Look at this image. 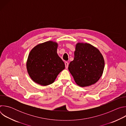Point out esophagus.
Segmentation results:
<instances>
[{
    "instance_id": "34e87169",
    "label": "esophagus",
    "mask_w": 126,
    "mask_h": 126,
    "mask_svg": "<svg viewBox=\"0 0 126 126\" xmlns=\"http://www.w3.org/2000/svg\"><path fill=\"white\" fill-rule=\"evenodd\" d=\"M65 68H66V69H68L69 63H68L67 62H65Z\"/></svg>"
}]
</instances>
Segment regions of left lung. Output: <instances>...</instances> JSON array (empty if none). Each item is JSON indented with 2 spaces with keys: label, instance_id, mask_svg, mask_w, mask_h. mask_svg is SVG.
<instances>
[{
  "label": "left lung",
  "instance_id": "8db88e82",
  "mask_svg": "<svg viewBox=\"0 0 126 126\" xmlns=\"http://www.w3.org/2000/svg\"><path fill=\"white\" fill-rule=\"evenodd\" d=\"M104 67V57L98 48L87 43L76 44L74 58L68 70L77 85L85 87L95 84L102 76Z\"/></svg>",
  "mask_w": 126,
  "mask_h": 126
}]
</instances>
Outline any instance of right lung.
<instances>
[{
  "label": "right lung",
  "mask_w": 126,
  "mask_h": 126,
  "mask_svg": "<svg viewBox=\"0 0 126 126\" xmlns=\"http://www.w3.org/2000/svg\"><path fill=\"white\" fill-rule=\"evenodd\" d=\"M58 44L48 41L35 46L30 51L26 62L27 72L35 83L47 86L55 81L65 69V64L57 53Z\"/></svg>",
  "instance_id": "right-lung-1"
}]
</instances>
